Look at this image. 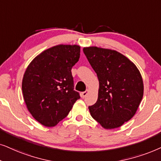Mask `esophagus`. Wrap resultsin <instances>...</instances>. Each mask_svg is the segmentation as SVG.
Returning <instances> with one entry per match:
<instances>
[{"instance_id": "esophagus-1", "label": "esophagus", "mask_w": 161, "mask_h": 161, "mask_svg": "<svg viewBox=\"0 0 161 161\" xmlns=\"http://www.w3.org/2000/svg\"><path fill=\"white\" fill-rule=\"evenodd\" d=\"M88 93H89L88 90H86V91H84V92H82V93H81V96H82V98L86 97V96L87 95V94H88Z\"/></svg>"}]
</instances>
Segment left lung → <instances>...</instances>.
I'll use <instances>...</instances> for the list:
<instances>
[{
    "label": "left lung",
    "instance_id": "left-lung-1",
    "mask_svg": "<svg viewBox=\"0 0 161 161\" xmlns=\"http://www.w3.org/2000/svg\"><path fill=\"white\" fill-rule=\"evenodd\" d=\"M83 52L97 74L98 99L89 106L91 116L104 129H115L136 114L143 95L138 68L127 57L110 49L87 47Z\"/></svg>",
    "mask_w": 161,
    "mask_h": 161
}]
</instances>
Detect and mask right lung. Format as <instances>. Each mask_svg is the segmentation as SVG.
<instances>
[{
  "label": "right lung",
  "instance_id": "add662e5",
  "mask_svg": "<svg viewBox=\"0 0 161 161\" xmlns=\"http://www.w3.org/2000/svg\"><path fill=\"white\" fill-rule=\"evenodd\" d=\"M79 57L80 46L59 45L42 51L25 70L22 82L25 104L45 127H54L65 119L80 98L71 74Z\"/></svg>",
  "mask_w": 161,
  "mask_h": 161
}]
</instances>
